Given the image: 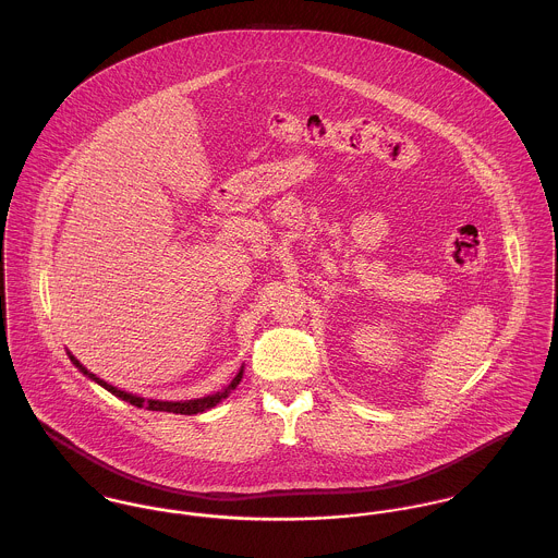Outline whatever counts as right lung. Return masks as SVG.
<instances>
[{
    "instance_id": "right-lung-1",
    "label": "right lung",
    "mask_w": 558,
    "mask_h": 558,
    "mask_svg": "<svg viewBox=\"0 0 558 558\" xmlns=\"http://www.w3.org/2000/svg\"><path fill=\"white\" fill-rule=\"evenodd\" d=\"M71 361L80 367L81 372L87 376V378H92L94 383H98L102 389H107L109 393H113L116 398L124 399V401H129V403H133V405H137V408H148V410H160V412H173V414H199V412H206V410H210V408H215L221 399L228 398L236 387H239L240 378H242V369H240L239 374H236V378L230 383V387H226L221 393H215V396H206V398L199 399H186V401H159V399H146L137 398V396H133V393H126V391H120V389H116V387H111V385H107L105 380H100V378H96L94 374H89L83 365H81L80 361L71 354Z\"/></svg>"
}]
</instances>
